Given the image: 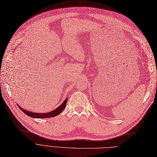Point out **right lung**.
Masks as SVG:
<instances>
[{
  "mask_svg": "<svg viewBox=\"0 0 157 157\" xmlns=\"http://www.w3.org/2000/svg\"><path fill=\"white\" fill-rule=\"evenodd\" d=\"M67 98H66L63 101V102L61 103L58 108H56V109H54V110L50 112L45 113H40L31 112V111H29L27 110H25V109H23L21 106H20L19 105H17V106L23 113L26 114V115L29 117H31L32 118H46L54 117H56L57 115H59V114L62 112L63 109H65V107L66 106V104H67Z\"/></svg>",
  "mask_w": 157,
  "mask_h": 157,
  "instance_id": "right-lung-1",
  "label": "right lung"
}]
</instances>
